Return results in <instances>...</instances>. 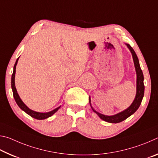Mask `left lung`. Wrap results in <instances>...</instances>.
Here are the masks:
<instances>
[{
	"mask_svg": "<svg viewBox=\"0 0 158 158\" xmlns=\"http://www.w3.org/2000/svg\"><path fill=\"white\" fill-rule=\"evenodd\" d=\"M127 46L128 47V48H129L131 53H132V54L134 63H135V67L136 69V73H137V94H136L135 100H134V102H132V105H130V107H128L127 109H125V111L111 116H105V115L98 113V112L95 111L91 106L93 111H95L101 119H102L106 122L111 123H117L123 121L124 120L127 118L128 117L130 116L131 115L135 113V112L137 110L138 108L139 107V106L141 103V101H142L143 95H144L143 75L142 70H141V69L140 68L137 56L136 54L135 51H134V49H132V47H131L130 44H127Z\"/></svg>",
	"mask_w": 158,
	"mask_h": 158,
	"instance_id": "1",
	"label": "left lung"
}]
</instances>
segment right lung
<instances>
[{
  "instance_id": "1",
  "label": "right lung",
  "mask_w": 158,
  "mask_h": 158,
  "mask_svg": "<svg viewBox=\"0 0 158 158\" xmlns=\"http://www.w3.org/2000/svg\"><path fill=\"white\" fill-rule=\"evenodd\" d=\"M18 59H19V58H17V60H16V63L15 64L14 70H13V73L12 74V81H11L13 96H14V98H15V100L16 101V102H17V105L19 106V107L21 109H22L23 111H24L26 114H28L29 116H31V117H33V118H34L37 119V120H43V119H45V118H49L50 116H52L53 114H55L56 112L58 110V109H59L60 106H59V107H58L56 109H55L54 110H53L52 111L48 112V113H40V112H36V111H34L33 110H31V109H30L28 107H27L25 104L23 102L22 100H21L20 99L18 93H17V89H16V88H15V84L16 65H17V64Z\"/></svg>"
}]
</instances>
